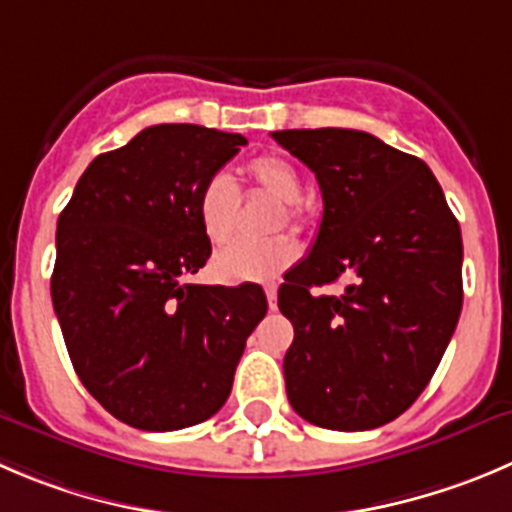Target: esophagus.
Returning <instances> with one entry per match:
<instances>
[{
    "label": "esophagus",
    "mask_w": 512,
    "mask_h": 512,
    "mask_svg": "<svg viewBox=\"0 0 512 512\" xmlns=\"http://www.w3.org/2000/svg\"><path fill=\"white\" fill-rule=\"evenodd\" d=\"M264 289H266V299H269V306H271V309H276V291H279V286L271 281V284H266Z\"/></svg>",
    "instance_id": "1"
}]
</instances>
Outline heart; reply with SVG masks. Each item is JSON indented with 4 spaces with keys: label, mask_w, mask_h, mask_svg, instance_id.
Returning a JSON list of instances; mask_svg holds the SVG:
<instances>
[{
    "label": "heart",
    "mask_w": 512,
    "mask_h": 512,
    "mask_svg": "<svg viewBox=\"0 0 512 512\" xmlns=\"http://www.w3.org/2000/svg\"><path fill=\"white\" fill-rule=\"evenodd\" d=\"M253 186L284 203V216L289 223H301L299 198L304 193L301 173L286 155H256L246 165ZM196 213L201 231L211 243H223L233 233L238 213V188L226 173H216L198 191ZM299 259V246L291 236H276L271 241H231L213 259V269L226 281H266L289 269Z\"/></svg>",
    "instance_id": "1"
}]
</instances>
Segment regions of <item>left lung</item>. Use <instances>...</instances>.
<instances>
[{"label": "left lung", "instance_id": "obj_1", "mask_svg": "<svg viewBox=\"0 0 512 512\" xmlns=\"http://www.w3.org/2000/svg\"><path fill=\"white\" fill-rule=\"evenodd\" d=\"M324 198L311 253L286 271L294 324L289 402L326 430H374L430 384L462 309V236L440 183L415 155L347 128L279 130ZM347 275L342 297L311 295Z\"/></svg>", "mask_w": 512, "mask_h": 512}]
</instances>
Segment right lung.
<instances>
[{
  "label": "right lung",
  "mask_w": 512,
  "mask_h": 512,
  "mask_svg": "<svg viewBox=\"0 0 512 512\" xmlns=\"http://www.w3.org/2000/svg\"><path fill=\"white\" fill-rule=\"evenodd\" d=\"M241 145L203 125H150L97 155L57 218L62 337L87 392L125 425L168 432L216 415L269 309L259 284H183L211 256L198 191Z\"/></svg>",
  "instance_id": "1"
}]
</instances>
